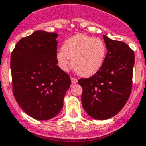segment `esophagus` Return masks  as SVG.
Wrapping results in <instances>:
<instances>
[{
	"mask_svg": "<svg viewBox=\"0 0 146 146\" xmlns=\"http://www.w3.org/2000/svg\"><path fill=\"white\" fill-rule=\"evenodd\" d=\"M71 82H72V83H73V84H76L77 82H78V80H77L76 78L71 77Z\"/></svg>",
	"mask_w": 146,
	"mask_h": 146,
	"instance_id": "esophagus-1",
	"label": "esophagus"
}]
</instances>
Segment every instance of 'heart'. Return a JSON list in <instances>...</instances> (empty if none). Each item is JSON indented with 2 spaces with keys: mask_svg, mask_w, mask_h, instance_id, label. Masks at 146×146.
I'll list each match as a JSON object with an SVG mask.
<instances>
[{
  "mask_svg": "<svg viewBox=\"0 0 146 146\" xmlns=\"http://www.w3.org/2000/svg\"><path fill=\"white\" fill-rule=\"evenodd\" d=\"M106 55V46L99 38L78 34L66 40L56 59L61 69L66 70L71 59L75 71L82 77H90L99 71Z\"/></svg>",
  "mask_w": 146,
  "mask_h": 146,
  "instance_id": "obj_1",
  "label": "heart"
}]
</instances>
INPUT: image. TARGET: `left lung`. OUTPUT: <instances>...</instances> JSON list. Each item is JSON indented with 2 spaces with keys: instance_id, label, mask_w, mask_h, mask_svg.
<instances>
[{
  "instance_id": "left-lung-1",
  "label": "left lung",
  "mask_w": 146,
  "mask_h": 146,
  "mask_svg": "<svg viewBox=\"0 0 146 146\" xmlns=\"http://www.w3.org/2000/svg\"><path fill=\"white\" fill-rule=\"evenodd\" d=\"M107 53L103 66L92 77L81 78L82 103L87 115L104 120L117 115L129 99L132 87L134 53L127 44L104 35Z\"/></svg>"
}]
</instances>
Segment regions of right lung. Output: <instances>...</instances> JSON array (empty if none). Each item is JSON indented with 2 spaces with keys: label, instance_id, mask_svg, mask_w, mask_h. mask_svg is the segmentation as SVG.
Masks as SVG:
<instances>
[{
  "label": "right lung",
  "instance_id": "add662e5",
  "mask_svg": "<svg viewBox=\"0 0 146 146\" xmlns=\"http://www.w3.org/2000/svg\"><path fill=\"white\" fill-rule=\"evenodd\" d=\"M58 35L36 31L22 38L11 55L13 94L27 115L48 120L59 113L70 78L57 65Z\"/></svg>",
  "mask_w": 146,
  "mask_h": 146
}]
</instances>
